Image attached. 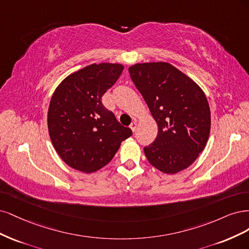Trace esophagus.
I'll return each mask as SVG.
<instances>
[{
	"label": "esophagus",
	"mask_w": 249,
	"mask_h": 249,
	"mask_svg": "<svg viewBox=\"0 0 249 249\" xmlns=\"http://www.w3.org/2000/svg\"><path fill=\"white\" fill-rule=\"evenodd\" d=\"M136 127H138V122L136 121H133L131 124H130V129L134 132L136 130Z\"/></svg>",
	"instance_id": "esophagus-1"
}]
</instances>
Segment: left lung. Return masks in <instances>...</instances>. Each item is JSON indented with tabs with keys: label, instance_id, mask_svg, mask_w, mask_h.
<instances>
[{
	"label": "left lung",
	"instance_id": "1",
	"mask_svg": "<svg viewBox=\"0 0 249 249\" xmlns=\"http://www.w3.org/2000/svg\"><path fill=\"white\" fill-rule=\"evenodd\" d=\"M128 71L158 125L155 141L143 148L148 161L165 174L185 170L209 139L211 114L203 90L168 63L135 64Z\"/></svg>",
	"mask_w": 249,
	"mask_h": 249
}]
</instances>
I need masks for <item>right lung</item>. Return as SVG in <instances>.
I'll return each instance as SVG.
<instances>
[{"mask_svg":"<svg viewBox=\"0 0 249 249\" xmlns=\"http://www.w3.org/2000/svg\"><path fill=\"white\" fill-rule=\"evenodd\" d=\"M123 69L121 64H92L67 76L53 95L47 114L51 140L60 157L74 170H100L132 134L101 102Z\"/></svg>","mask_w":249,"mask_h":249,"instance_id":"right-lung-1","label":"right lung"}]
</instances>
